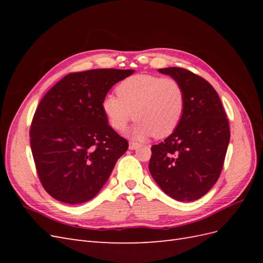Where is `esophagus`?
<instances>
[{"instance_id": "obj_1", "label": "esophagus", "mask_w": 263, "mask_h": 263, "mask_svg": "<svg viewBox=\"0 0 263 263\" xmlns=\"http://www.w3.org/2000/svg\"><path fill=\"white\" fill-rule=\"evenodd\" d=\"M140 145L137 144V142H134V141H130L129 142V149L130 150H136Z\"/></svg>"}]
</instances>
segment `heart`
<instances>
[{
	"instance_id": "1",
	"label": "heart",
	"mask_w": 263,
	"mask_h": 263,
	"mask_svg": "<svg viewBox=\"0 0 263 263\" xmlns=\"http://www.w3.org/2000/svg\"><path fill=\"white\" fill-rule=\"evenodd\" d=\"M117 95L107 94L102 101L103 113L115 130L122 132L134 117L137 123L132 137L144 140L165 138L177 129L184 114L185 94L176 79L154 74H135L117 86Z\"/></svg>"
}]
</instances>
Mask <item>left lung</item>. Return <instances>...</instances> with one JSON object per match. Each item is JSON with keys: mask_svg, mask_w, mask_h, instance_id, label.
Masks as SVG:
<instances>
[{"mask_svg": "<svg viewBox=\"0 0 263 263\" xmlns=\"http://www.w3.org/2000/svg\"><path fill=\"white\" fill-rule=\"evenodd\" d=\"M158 71L181 83L185 108L177 129L151 147L149 171L166 195L195 201L219 178L230 139L228 119L217 92L203 78L177 67Z\"/></svg>", "mask_w": 263, "mask_h": 263, "instance_id": "left-lung-1", "label": "left lung"}]
</instances>
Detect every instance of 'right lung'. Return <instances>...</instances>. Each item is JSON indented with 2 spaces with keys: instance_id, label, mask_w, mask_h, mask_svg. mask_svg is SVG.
Listing matches in <instances>:
<instances>
[{
  "instance_id": "obj_1",
  "label": "right lung",
  "mask_w": 263,
  "mask_h": 263,
  "mask_svg": "<svg viewBox=\"0 0 263 263\" xmlns=\"http://www.w3.org/2000/svg\"><path fill=\"white\" fill-rule=\"evenodd\" d=\"M135 70L94 69L66 76L46 93L31 122L30 148L47 193L67 204L92 200L128 142L108 125L102 101Z\"/></svg>"
}]
</instances>
